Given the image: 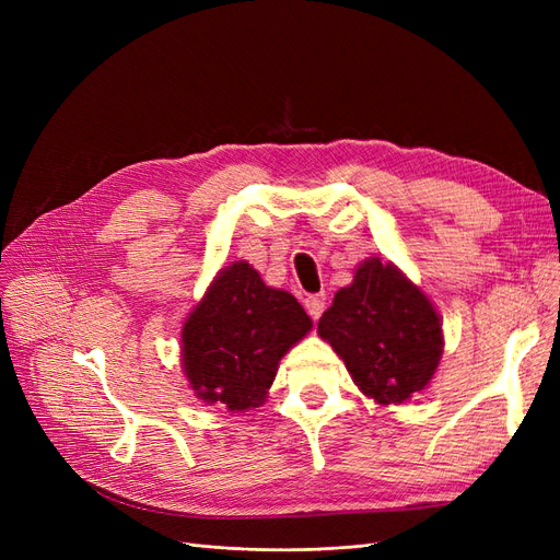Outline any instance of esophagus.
Segmentation results:
<instances>
[{
  "label": "esophagus",
  "instance_id": "34e87169",
  "mask_svg": "<svg viewBox=\"0 0 560 560\" xmlns=\"http://www.w3.org/2000/svg\"><path fill=\"white\" fill-rule=\"evenodd\" d=\"M325 303H327L325 294H311V296H306V301H303V306H306V311L313 319H317L322 315V311H325Z\"/></svg>",
  "mask_w": 560,
  "mask_h": 560
}]
</instances>
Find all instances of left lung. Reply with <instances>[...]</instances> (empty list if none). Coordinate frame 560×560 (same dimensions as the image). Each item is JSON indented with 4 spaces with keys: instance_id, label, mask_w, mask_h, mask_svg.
<instances>
[{
    "instance_id": "8db88e82",
    "label": "left lung",
    "mask_w": 560,
    "mask_h": 560,
    "mask_svg": "<svg viewBox=\"0 0 560 560\" xmlns=\"http://www.w3.org/2000/svg\"><path fill=\"white\" fill-rule=\"evenodd\" d=\"M319 338L343 360L360 393L381 406L409 401L434 378L444 329L434 303L378 257L354 268L317 322Z\"/></svg>"
}]
</instances>
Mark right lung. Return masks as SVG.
Returning <instances> with one entry per match:
<instances>
[{"instance_id": "add662e5", "label": "right lung", "mask_w": 560, "mask_h": 560, "mask_svg": "<svg viewBox=\"0 0 560 560\" xmlns=\"http://www.w3.org/2000/svg\"><path fill=\"white\" fill-rule=\"evenodd\" d=\"M311 327L313 319L290 292L268 287L252 264L233 261L184 319V376L200 401L231 413L257 409L280 360Z\"/></svg>"}]
</instances>
